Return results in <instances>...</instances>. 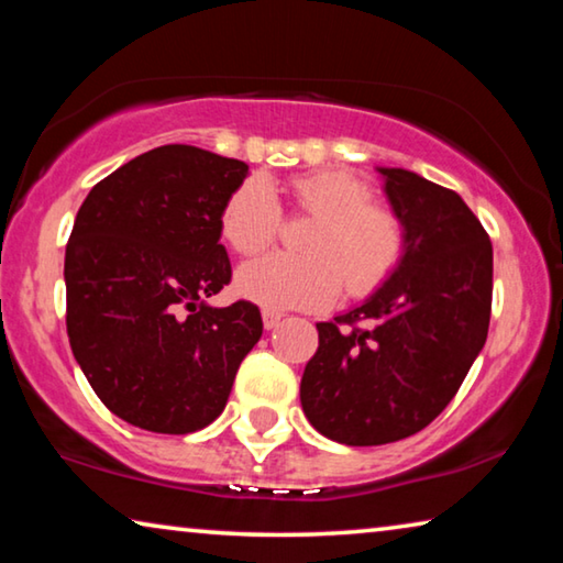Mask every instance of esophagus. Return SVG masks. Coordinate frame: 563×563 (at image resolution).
<instances>
[{
    "instance_id": "obj_1",
    "label": "esophagus",
    "mask_w": 563,
    "mask_h": 563,
    "mask_svg": "<svg viewBox=\"0 0 563 563\" xmlns=\"http://www.w3.org/2000/svg\"><path fill=\"white\" fill-rule=\"evenodd\" d=\"M283 320V312H275V310H263V325L265 330H275L280 325Z\"/></svg>"
}]
</instances>
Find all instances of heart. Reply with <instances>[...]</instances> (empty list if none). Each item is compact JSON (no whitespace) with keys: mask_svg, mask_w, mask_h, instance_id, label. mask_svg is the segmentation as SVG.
<instances>
[{"mask_svg":"<svg viewBox=\"0 0 563 563\" xmlns=\"http://www.w3.org/2000/svg\"><path fill=\"white\" fill-rule=\"evenodd\" d=\"M292 203L318 221L305 235V255L265 253L238 271V292L271 310H320L342 285L367 295L397 268L405 251L399 218L373 203V188L347 170H316L290 180ZM283 211L263 176L243 180L221 211V235L241 255L268 247Z\"/></svg>","mask_w":563,"mask_h":563,"instance_id":"heart-1","label":"heart"}]
</instances>
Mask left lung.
I'll return each mask as SVG.
<instances>
[{"mask_svg": "<svg viewBox=\"0 0 563 563\" xmlns=\"http://www.w3.org/2000/svg\"><path fill=\"white\" fill-rule=\"evenodd\" d=\"M405 251L369 298L330 322L305 365L300 405L328 440L375 446L424 430L487 342L492 243L460 194L385 168Z\"/></svg>", "mask_w": 563, "mask_h": 563, "instance_id": "1", "label": "left lung"}]
</instances>
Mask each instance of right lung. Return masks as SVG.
Segmentation results:
<instances>
[{"mask_svg": "<svg viewBox=\"0 0 563 563\" xmlns=\"http://www.w3.org/2000/svg\"><path fill=\"white\" fill-rule=\"evenodd\" d=\"M247 166L168 144L99 180L66 243V332L81 373L123 422L188 434L223 412L261 310L206 298L231 283L221 211Z\"/></svg>", "mask_w": 563, "mask_h": 563, "instance_id": "1", "label": "right lung"}]
</instances>
